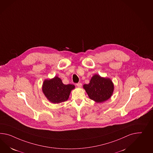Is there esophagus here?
Segmentation results:
<instances>
[{"mask_svg": "<svg viewBox=\"0 0 153 153\" xmlns=\"http://www.w3.org/2000/svg\"><path fill=\"white\" fill-rule=\"evenodd\" d=\"M76 86H78V87H81L82 86V84L80 83V82H78V83L76 84Z\"/></svg>", "mask_w": 153, "mask_h": 153, "instance_id": "obj_1", "label": "esophagus"}]
</instances>
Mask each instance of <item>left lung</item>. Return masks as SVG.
<instances>
[{
  "mask_svg": "<svg viewBox=\"0 0 153 153\" xmlns=\"http://www.w3.org/2000/svg\"><path fill=\"white\" fill-rule=\"evenodd\" d=\"M83 87L90 99L98 102L109 99L114 90L113 84L110 79L97 74L91 78L89 84H84Z\"/></svg>",
  "mask_w": 153,
  "mask_h": 153,
  "instance_id": "left-lung-1",
  "label": "left lung"
}]
</instances>
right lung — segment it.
I'll return each mask as SVG.
<instances>
[{
	"mask_svg": "<svg viewBox=\"0 0 153 153\" xmlns=\"http://www.w3.org/2000/svg\"><path fill=\"white\" fill-rule=\"evenodd\" d=\"M73 84H64L58 76L51 80H45L43 85V91L48 99L53 103L67 101L71 90L74 89Z\"/></svg>",
	"mask_w": 153,
	"mask_h": 153,
	"instance_id": "1",
	"label": "right lung"
}]
</instances>
